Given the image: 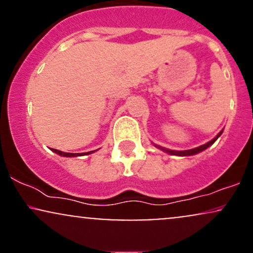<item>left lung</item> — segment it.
Masks as SVG:
<instances>
[{
  "label": "left lung",
  "instance_id": "obj_1",
  "mask_svg": "<svg viewBox=\"0 0 253 253\" xmlns=\"http://www.w3.org/2000/svg\"><path fill=\"white\" fill-rule=\"evenodd\" d=\"M222 132H223V129L222 130H220L219 133H217V135L215 136V138H213L211 139V141H208V143H206V144H203V145H201V146H197V147H195V149H190V150H184V151H176V150H170V149H165V147H163V146H159V145H156V144H153V146H156L157 149H159V150H162L163 151V152H165V153H168V155H171V156H179V157H187V156H194V155H197V153H200V152H202V151H205L206 149H208V147L211 146V145H213L214 143H215V141L217 140V138H219L220 135L222 134Z\"/></svg>",
  "mask_w": 253,
  "mask_h": 253
}]
</instances>
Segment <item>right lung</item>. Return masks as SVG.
<instances>
[{
  "label": "right lung",
  "mask_w": 253,
  "mask_h": 253,
  "mask_svg": "<svg viewBox=\"0 0 253 253\" xmlns=\"http://www.w3.org/2000/svg\"><path fill=\"white\" fill-rule=\"evenodd\" d=\"M52 152L57 153V155L62 156V157H78V156H83V155H90V153H94L95 151H90V152H84V153H69V152H63V151L56 150V149H51Z\"/></svg>",
  "instance_id": "1"
}]
</instances>
